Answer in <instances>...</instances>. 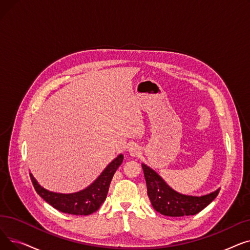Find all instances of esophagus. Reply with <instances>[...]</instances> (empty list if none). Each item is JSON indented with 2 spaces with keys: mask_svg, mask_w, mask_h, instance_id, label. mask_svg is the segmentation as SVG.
I'll use <instances>...</instances> for the list:
<instances>
[{
  "mask_svg": "<svg viewBox=\"0 0 250 250\" xmlns=\"http://www.w3.org/2000/svg\"><path fill=\"white\" fill-rule=\"evenodd\" d=\"M128 152L130 154V156H138L141 153L140 147L138 145H132L128 149Z\"/></svg>",
  "mask_w": 250,
  "mask_h": 250,
  "instance_id": "obj_1",
  "label": "esophagus"
}]
</instances>
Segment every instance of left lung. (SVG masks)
I'll list each match as a JSON object with an SVG mask.
<instances>
[{
	"label": "left lung",
	"instance_id": "1",
	"mask_svg": "<svg viewBox=\"0 0 250 250\" xmlns=\"http://www.w3.org/2000/svg\"><path fill=\"white\" fill-rule=\"evenodd\" d=\"M147 183V193L157 212L169 217L192 216L200 213L211 204L220 189L203 196H191L178 193L169 188L166 182L153 169L142 164Z\"/></svg>",
	"mask_w": 250,
	"mask_h": 250
}]
</instances>
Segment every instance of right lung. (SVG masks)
<instances>
[{
  "label": "right lung",
  "instance_id": "right-lung-1",
  "mask_svg": "<svg viewBox=\"0 0 250 250\" xmlns=\"http://www.w3.org/2000/svg\"><path fill=\"white\" fill-rule=\"evenodd\" d=\"M123 160L124 156L122 154L117 156V158L103 170L100 176L91 186L75 193L64 194L48 191L38 185L32 174H30V178L36 192L58 211L70 215L86 216L96 212L106 199L111 179Z\"/></svg>",
  "mask_w": 250,
  "mask_h": 250
}]
</instances>
